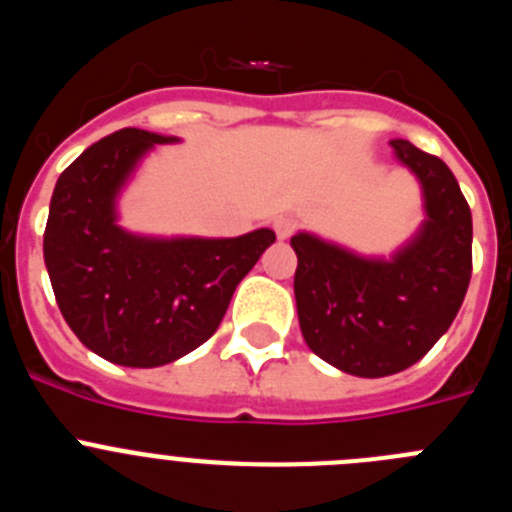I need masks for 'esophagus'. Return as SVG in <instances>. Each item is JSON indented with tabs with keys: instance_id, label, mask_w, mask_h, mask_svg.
Masks as SVG:
<instances>
[{
	"instance_id": "34e87169",
	"label": "esophagus",
	"mask_w": 512,
	"mask_h": 512,
	"mask_svg": "<svg viewBox=\"0 0 512 512\" xmlns=\"http://www.w3.org/2000/svg\"><path fill=\"white\" fill-rule=\"evenodd\" d=\"M274 233H277L279 241H287L289 235L295 233V220L289 215H279L277 220H274Z\"/></svg>"
}]
</instances>
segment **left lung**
Returning <instances> with one entry per match:
<instances>
[{
	"mask_svg": "<svg viewBox=\"0 0 512 512\" xmlns=\"http://www.w3.org/2000/svg\"><path fill=\"white\" fill-rule=\"evenodd\" d=\"M392 153L413 171L425 220L390 259L312 233L292 235L297 318L312 354L354 377L413 366L449 330L472 277V212L456 176L410 140Z\"/></svg>",
	"mask_w": 512,
	"mask_h": 512,
	"instance_id": "8db88e82",
	"label": "left lung"
}]
</instances>
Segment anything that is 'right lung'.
<instances>
[{"label":"right lung","instance_id":"add662e5","mask_svg":"<svg viewBox=\"0 0 512 512\" xmlns=\"http://www.w3.org/2000/svg\"><path fill=\"white\" fill-rule=\"evenodd\" d=\"M174 135L125 128L89 146L58 176L43 259L63 320L89 351L135 369L182 359L223 320L235 287L277 241L138 235L117 223V200L148 151Z\"/></svg>","mask_w":512,"mask_h":512}]
</instances>
